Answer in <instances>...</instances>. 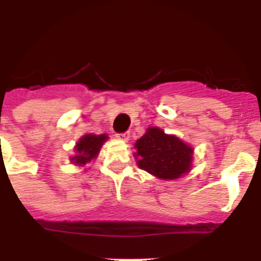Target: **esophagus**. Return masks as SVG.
I'll return each instance as SVG.
<instances>
[{"mask_svg": "<svg viewBox=\"0 0 261 261\" xmlns=\"http://www.w3.org/2000/svg\"><path fill=\"white\" fill-rule=\"evenodd\" d=\"M116 137L119 138V140H123V141H128L129 140V132H124V133H119V135H116Z\"/></svg>", "mask_w": 261, "mask_h": 261, "instance_id": "1", "label": "esophagus"}]
</instances>
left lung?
<instances>
[{"label": "left lung", "instance_id": "8db88e82", "mask_svg": "<svg viewBox=\"0 0 261 261\" xmlns=\"http://www.w3.org/2000/svg\"><path fill=\"white\" fill-rule=\"evenodd\" d=\"M138 166L161 179H177L190 171L192 147L159 128H149L136 141Z\"/></svg>", "mask_w": 261, "mask_h": 261}]
</instances>
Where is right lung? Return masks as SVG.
I'll return each instance as SVG.
<instances>
[{"label":"right lung","mask_w":261,"mask_h":261,"mask_svg":"<svg viewBox=\"0 0 261 261\" xmlns=\"http://www.w3.org/2000/svg\"><path fill=\"white\" fill-rule=\"evenodd\" d=\"M107 140L106 135H86L81 138L75 145V153L77 155L73 156L71 161L77 165H86L91 159L98 155L103 142Z\"/></svg>","instance_id":"right-lung-1"}]
</instances>
